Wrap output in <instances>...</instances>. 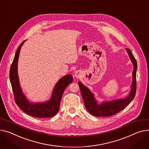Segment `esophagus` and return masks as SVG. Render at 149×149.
<instances>
[{
  "mask_svg": "<svg viewBox=\"0 0 149 149\" xmlns=\"http://www.w3.org/2000/svg\"><path fill=\"white\" fill-rule=\"evenodd\" d=\"M80 75H81V72H80V71H76V72H75V74H74V75H75V77L76 78H78L79 77H80Z\"/></svg>",
  "mask_w": 149,
  "mask_h": 149,
  "instance_id": "esophagus-1",
  "label": "esophagus"
}]
</instances>
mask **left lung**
Segmentation results:
<instances>
[{
    "label": "left lung",
    "mask_w": 149,
    "mask_h": 149,
    "mask_svg": "<svg viewBox=\"0 0 149 149\" xmlns=\"http://www.w3.org/2000/svg\"><path fill=\"white\" fill-rule=\"evenodd\" d=\"M126 51L134 64V70L132 72L133 81L130 95L125 99H120V100L110 102H104L100 105H98L94 97L93 94L90 91V90L84 86L81 82H78V85L80 88L85 107L89 113L96 117L111 116L124 110L134 98L136 90V73L137 63L130 49L126 48Z\"/></svg>",
    "instance_id": "obj_1"
}]
</instances>
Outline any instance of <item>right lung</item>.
Wrapping results in <instances>:
<instances>
[{"label": "right lung", "mask_w": 149, "mask_h": 149, "mask_svg": "<svg viewBox=\"0 0 149 149\" xmlns=\"http://www.w3.org/2000/svg\"><path fill=\"white\" fill-rule=\"evenodd\" d=\"M24 42V41L18 47L9 71V78L15 102L21 110L28 115L37 118L52 117L58 111L63 92L67 86L72 82L73 77L71 75H67L59 80L53 89L50 100L44 103H30L22 92L17 74L18 56Z\"/></svg>", "instance_id": "add662e5"}]
</instances>
